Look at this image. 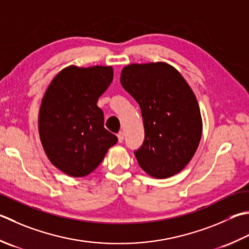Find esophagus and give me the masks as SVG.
<instances>
[{
    "label": "esophagus",
    "mask_w": 249,
    "mask_h": 249,
    "mask_svg": "<svg viewBox=\"0 0 249 249\" xmlns=\"http://www.w3.org/2000/svg\"><path fill=\"white\" fill-rule=\"evenodd\" d=\"M118 138H119V142H123V140H124V133H123V131H120V133L118 134Z\"/></svg>",
    "instance_id": "34e87169"
}]
</instances>
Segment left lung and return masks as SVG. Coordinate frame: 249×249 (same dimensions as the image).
<instances>
[{
  "mask_svg": "<svg viewBox=\"0 0 249 249\" xmlns=\"http://www.w3.org/2000/svg\"><path fill=\"white\" fill-rule=\"evenodd\" d=\"M120 80L142 114L144 141L135 151L139 166L158 179L180 173L196 153L203 130L191 87L166 62L131 63Z\"/></svg>",
  "mask_w": 249,
  "mask_h": 249,
  "instance_id": "1",
  "label": "left lung"
}]
</instances>
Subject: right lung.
Returning a JSON list of instances; mask_svg holds the SVG:
<instances>
[{"mask_svg":"<svg viewBox=\"0 0 249 249\" xmlns=\"http://www.w3.org/2000/svg\"><path fill=\"white\" fill-rule=\"evenodd\" d=\"M113 80L110 66H69L53 77L38 112V133L51 163L70 177H85L118 137L104 127L97 106Z\"/></svg>","mask_w":249,"mask_h":249,"instance_id":"1","label":"right lung"}]
</instances>
